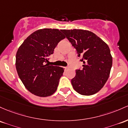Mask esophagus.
I'll return each instance as SVG.
<instances>
[{
    "mask_svg": "<svg viewBox=\"0 0 128 128\" xmlns=\"http://www.w3.org/2000/svg\"><path fill=\"white\" fill-rule=\"evenodd\" d=\"M68 68V67H65V69L66 70H67Z\"/></svg>",
    "mask_w": 128,
    "mask_h": 128,
    "instance_id": "esophagus-1",
    "label": "esophagus"
}]
</instances>
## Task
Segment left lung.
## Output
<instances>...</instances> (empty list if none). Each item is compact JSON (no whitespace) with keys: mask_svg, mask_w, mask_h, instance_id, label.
Here are the masks:
<instances>
[{"mask_svg":"<svg viewBox=\"0 0 128 128\" xmlns=\"http://www.w3.org/2000/svg\"><path fill=\"white\" fill-rule=\"evenodd\" d=\"M76 49L83 68L76 69L71 80L73 88L82 95H92L105 84L109 76L112 58L109 47L102 39L88 30H61Z\"/></svg>","mask_w":128,"mask_h":128,"instance_id":"8db88e82","label":"left lung"}]
</instances>
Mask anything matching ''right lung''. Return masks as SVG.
Listing matches in <instances>:
<instances>
[{"label":"right lung","mask_w":128,"mask_h":128,"mask_svg":"<svg viewBox=\"0 0 128 128\" xmlns=\"http://www.w3.org/2000/svg\"><path fill=\"white\" fill-rule=\"evenodd\" d=\"M65 38L58 29H40L31 34L18 49L17 72L31 93L45 97L56 90L64 68L47 62L58 44Z\"/></svg>","instance_id":"obj_1"}]
</instances>
